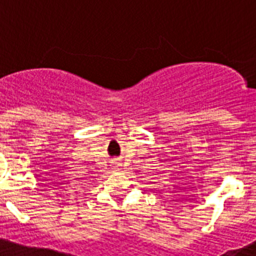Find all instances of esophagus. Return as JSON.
<instances>
[{
	"instance_id": "esophagus-1",
	"label": "esophagus",
	"mask_w": 256,
	"mask_h": 256,
	"mask_svg": "<svg viewBox=\"0 0 256 256\" xmlns=\"http://www.w3.org/2000/svg\"><path fill=\"white\" fill-rule=\"evenodd\" d=\"M112 166L115 167V168H118V167H120V164H118V162H112Z\"/></svg>"
}]
</instances>
